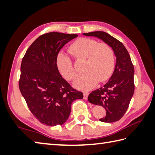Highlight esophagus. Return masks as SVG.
I'll list each match as a JSON object with an SVG mask.
<instances>
[{"label": "esophagus", "instance_id": "obj_1", "mask_svg": "<svg viewBox=\"0 0 155 155\" xmlns=\"http://www.w3.org/2000/svg\"><path fill=\"white\" fill-rule=\"evenodd\" d=\"M88 94H89V93H88V92H84V93H83V95H84V99H85V100H87Z\"/></svg>", "mask_w": 155, "mask_h": 155}]
</instances>
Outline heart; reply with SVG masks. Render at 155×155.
Listing matches in <instances>:
<instances>
[{
	"label": "heart",
	"mask_w": 155,
	"mask_h": 155,
	"mask_svg": "<svg viewBox=\"0 0 155 155\" xmlns=\"http://www.w3.org/2000/svg\"><path fill=\"white\" fill-rule=\"evenodd\" d=\"M68 52L77 59H85L84 73L77 76L73 86L77 89L88 91L97 86L98 81L109 78L114 68V53L109 45L98 43L94 39L80 38L72 42ZM56 65L66 80L71 81L76 76V71L68 55L60 52L56 57Z\"/></svg>",
	"instance_id": "heart-1"
}]
</instances>
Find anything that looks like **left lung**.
Masks as SVG:
<instances>
[{"label":"left lung","instance_id":"8db88e82","mask_svg":"<svg viewBox=\"0 0 155 155\" xmlns=\"http://www.w3.org/2000/svg\"><path fill=\"white\" fill-rule=\"evenodd\" d=\"M83 35L101 39L114 51L116 64L113 74L103 87L88 95V101L92 104L103 107L106 110V115L100 118V121H118L126 113L134 91V69L130 55L122 42L107 32L94 31Z\"/></svg>","mask_w":155,"mask_h":155}]
</instances>
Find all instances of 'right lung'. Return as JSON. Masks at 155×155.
I'll use <instances>...</instances> for the list:
<instances>
[{"label":"right lung","instance_id":"1","mask_svg":"<svg viewBox=\"0 0 155 155\" xmlns=\"http://www.w3.org/2000/svg\"><path fill=\"white\" fill-rule=\"evenodd\" d=\"M77 35L51 32L32 42L22 58L19 88L32 114L43 124L53 127L67 120L71 104L83 94L72 88L59 73L56 57Z\"/></svg>","mask_w":155,"mask_h":155}]
</instances>
